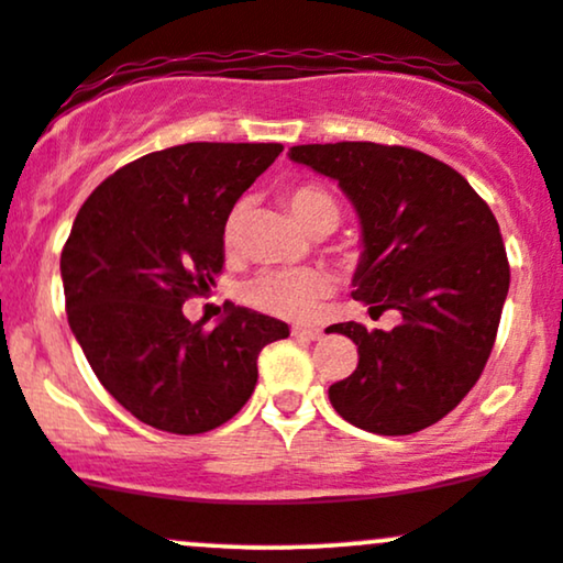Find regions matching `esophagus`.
Wrapping results in <instances>:
<instances>
[{
	"mask_svg": "<svg viewBox=\"0 0 563 563\" xmlns=\"http://www.w3.org/2000/svg\"><path fill=\"white\" fill-rule=\"evenodd\" d=\"M290 333H294L296 339H309V341H318V339H322V331H320V328L294 325V328H290Z\"/></svg>",
	"mask_w": 563,
	"mask_h": 563,
	"instance_id": "1",
	"label": "esophagus"
}]
</instances>
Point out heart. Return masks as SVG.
Wrapping results in <instances>:
<instances>
[{
  "instance_id": "obj_1",
  "label": "heart",
  "mask_w": 563,
  "mask_h": 563,
  "mask_svg": "<svg viewBox=\"0 0 563 563\" xmlns=\"http://www.w3.org/2000/svg\"><path fill=\"white\" fill-rule=\"evenodd\" d=\"M286 203L307 230L328 232L339 222V200L322 185L303 183L290 187L286 192ZM245 222V203H238L224 219L222 241L228 251L241 249ZM333 290V277L320 267H280L264 269L251 277L243 286V299L260 312L275 314L283 320L307 322L318 314L322 299Z\"/></svg>"
}]
</instances>
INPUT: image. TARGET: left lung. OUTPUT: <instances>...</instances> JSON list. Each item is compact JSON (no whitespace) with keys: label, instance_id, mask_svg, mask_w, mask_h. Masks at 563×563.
<instances>
[{"label":"left lung","instance_id":"obj_1","mask_svg":"<svg viewBox=\"0 0 563 563\" xmlns=\"http://www.w3.org/2000/svg\"><path fill=\"white\" fill-rule=\"evenodd\" d=\"M290 161L339 183L363 224L352 296L391 331L339 322L357 344L352 376L328 389L344 421L384 437L442 421L487 365L510 267L489 206L452 166L402 145H294Z\"/></svg>","mask_w":563,"mask_h":563}]
</instances>
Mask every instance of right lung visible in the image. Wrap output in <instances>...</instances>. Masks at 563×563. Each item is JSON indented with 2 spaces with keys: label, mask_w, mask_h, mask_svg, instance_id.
<instances>
[{
  "label": "right lung",
  "mask_w": 563,
  "mask_h": 563,
  "mask_svg": "<svg viewBox=\"0 0 563 563\" xmlns=\"http://www.w3.org/2000/svg\"><path fill=\"white\" fill-rule=\"evenodd\" d=\"M283 153L277 142H187L121 166L84 200L60 254L68 325L121 407L169 434L228 423L256 357L288 325L228 303L214 331L183 303L214 286L224 219Z\"/></svg>",
  "instance_id": "obj_1"
}]
</instances>
